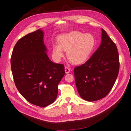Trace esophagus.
Returning a JSON list of instances; mask_svg holds the SVG:
<instances>
[{"mask_svg": "<svg viewBox=\"0 0 131 131\" xmlns=\"http://www.w3.org/2000/svg\"><path fill=\"white\" fill-rule=\"evenodd\" d=\"M64 70H65V72L66 73V74H69V73L70 72V69L68 67H65Z\"/></svg>", "mask_w": 131, "mask_h": 131, "instance_id": "obj_1", "label": "esophagus"}]
</instances>
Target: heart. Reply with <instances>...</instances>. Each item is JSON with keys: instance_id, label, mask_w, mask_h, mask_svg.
Returning a JSON list of instances; mask_svg holds the SVG:
<instances>
[{"instance_id": "1", "label": "heart", "mask_w": 131, "mask_h": 131, "mask_svg": "<svg viewBox=\"0 0 131 131\" xmlns=\"http://www.w3.org/2000/svg\"><path fill=\"white\" fill-rule=\"evenodd\" d=\"M57 43L52 49V56L55 61H60L64 56V51H67V57L71 63L80 64L89 58L95 47V39L90 34L74 30L60 35Z\"/></svg>"}]
</instances>
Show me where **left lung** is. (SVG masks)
Listing matches in <instances>:
<instances>
[{
	"mask_svg": "<svg viewBox=\"0 0 131 131\" xmlns=\"http://www.w3.org/2000/svg\"><path fill=\"white\" fill-rule=\"evenodd\" d=\"M119 69L117 46L102 29L100 46L84 64L74 68L75 83L80 96L89 102L105 97L114 84Z\"/></svg>",
	"mask_w": 131,
	"mask_h": 131,
	"instance_id": "obj_1",
	"label": "left lung"
}]
</instances>
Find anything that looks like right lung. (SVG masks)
I'll list each match as a JSON object with an SVG mask.
<instances>
[{"label": "right lung", "instance_id": "add662e5", "mask_svg": "<svg viewBox=\"0 0 131 131\" xmlns=\"http://www.w3.org/2000/svg\"><path fill=\"white\" fill-rule=\"evenodd\" d=\"M41 29L18 41L11 59L13 79L19 92L28 102L46 107L57 96L64 66L50 61Z\"/></svg>", "mask_w": 131, "mask_h": 131}]
</instances>
